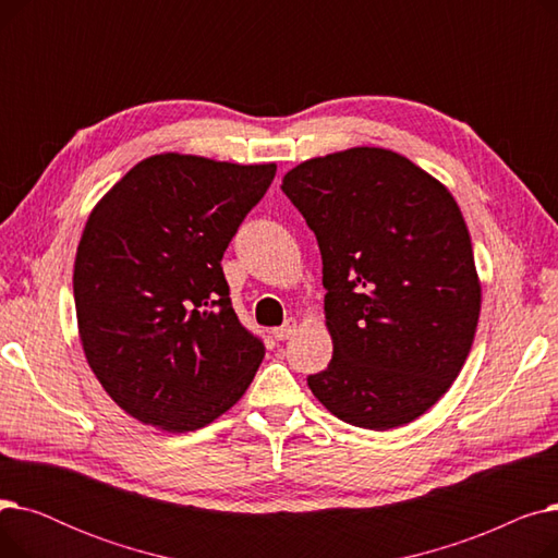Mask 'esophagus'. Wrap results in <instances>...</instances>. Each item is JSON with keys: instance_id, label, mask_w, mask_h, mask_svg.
I'll list each match as a JSON object with an SVG mask.
<instances>
[{"instance_id": "esophagus-1", "label": "esophagus", "mask_w": 558, "mask_h": 558, "mask_svg": "<svg viewBox=\"0 0 558 558\" xmlns=\"http://www.w3.org/2000/svg\"><path fill=\"white\" fill-rule=\"evenodd\" d=\"M296 330H299V324H296L294 318H289L284 326H280V328L274 330V337H276L278 341H284V339H289V337H294Z\"/></svg>"}]
</instances>
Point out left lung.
Wrapping results in <instances>:
<instances>
[{"label": "left lung", "mask_w": 558, "mask_h": 558, "mask_svg": "<svg viewBox=\"0 0 558 558\" xmlns=\"http://www.w3.org/2000/svg\"><path fill=\"white\" fill-rule=\"evenodd\" d=\"M324 259L332 360L307 377L330 414L385 432L452 387L477 332L482 284L450 190L409 158L355 146L284 173Z\"/></svg>", "instance_id": "8db88e82"}]
</instances>
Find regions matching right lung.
Segmentation results:
<instances>
[{
    "label": "right lung",
    "instance_id": "obj_1",
    "mask_svg": "<svg viewBox=\"0 0 558 558\" xmlns=\"http://www.w3.org/2000/svg\"><path fill=\"white\" fill-rule=\"evenodd\" d=\"M276 165L158 154L95 205L74 259L87 364L144 425L181 434L238 402L264 345L230 305L221 257Z\"/></svg>",
    "mask_w": 558,
    "mask_h": 558
}]
</instances>
